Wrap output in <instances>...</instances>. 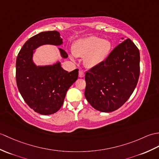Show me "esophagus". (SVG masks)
Masks as SVG:
<instances>
[{
    "label": "esophagus",
    "mask_w": 159,
    "mask_h": 159,
    "mask_svg": "<svg viewBox=\"0 0 159 159\" xmlns=\"http://www.w3.org/2000/svg\"><path fill=\"white\" fill-rule=\"evenodd\" d=\"M79 76L80 78H83V77L84 76V72L80 70V71H79Z\"/></svg>",
    "instance_id": "esophagus-1"
}]
</instances>
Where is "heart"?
<instances>
[{"instance_id": "1", "label": "heart", "mask_w": 159, "mask_h": 159, "mask_svg": "<svg viewBox=\"0 0 159 159\" xmlns=\"http://www.w3.org/2000/svg\"><path fill=\"white\" fill-rule=\"evenodd\" d=\"M112 50L108 40L97 36L80 39L74 43L72 53L76 57H84V64L89 68H96L105 61Z\"/></svg>"}]
</instances>
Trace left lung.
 I'll list each match as a JSON object with an SVG mask.
<instances>
[{"label":"left lung","mask_w":159,"mask_h":159,"mask_svg":"<svg viewBox=\"0 0 159 159\" xmlns=\"http://www.w3.org/2000/svg\"><path fill=\"white\" fill-rule=\"evenodd\" d=\"M139 61V49L127 39L114 48L101 65L87 71L84 96L92 107L110 112L123 106L137 85Z\"/></svg>","instance_id":"left-lung-1"}]
</instances>
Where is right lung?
<instances>
[{"instance_id":"right-lung-1","label":"right lung","mask_w":159,"mask_h":159,"mask_svg":"<svg viewBox=\"0 0 159 159\" xmlns=\"http://www.w3.org/2000/svg\"><path fill=\"white\" fill-rule=\"evenodd\" d=\"M57 31L42 32L32 36L22 47L16 60V82L25 103L36 112L49 115L57 112L64 103L67 91L79 76V69L68 72L61 63L36 66L33 61L35 49L44 45H61ZM62 58H67L64 50L59 49Z\"/></svg>"}]
</instances>
